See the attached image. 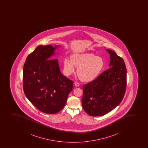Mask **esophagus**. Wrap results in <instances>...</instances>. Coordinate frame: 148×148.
I'll return each mask as SVG.
<instances>
[{
  "instance_id": "esophagus-1",
  "label": "esophagus",
  "mask_w": 148,
  "mask_h": 148,
  "mask_svg": "<svg viewBox=\"0 0 148 148\" xmlns=\"http://www.w3.org/2000/svg\"><path fill=\"white\" fill-rule=\"evenodd\" d=\"M75 86L78 87L79 86V83H78V82H75Z\"/></svg>"
}]
</instances>
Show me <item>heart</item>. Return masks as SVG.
<instances>
[{
	"instance_id": "obj_1",
	"label": "heart",
	"mask_w": 148,
	"mask_h": 148,
	"mask_svg": "<svg viewBox=\"0 0 148 148\" xmlns=\"http://www.w3.org/2000/svg\"><path fill=\"white\" fill-rule=\"evenodd\" d=\"M64 70L66 75H70L77 68V74L84 82H91L98 77L105 66V61L101 56H95L93 53L76 54L71 59L65 58L63 62Z\"/></svg>"
}]
</instances>
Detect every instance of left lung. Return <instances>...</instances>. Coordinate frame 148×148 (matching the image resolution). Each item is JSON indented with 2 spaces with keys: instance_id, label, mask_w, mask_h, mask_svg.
Returning a JSON list of instances; mask_svg holds the SVG:
<instances>
[{
  "instance_id": "8db88e82",
  "label": "left lung",
  "mask_w": 148,
  "mask_h": 148,
  "mask_svg": "<svg viewBox=\"0 0 148 148\" xmlns=\"http://www.w3.org/2000/svg\"><path fill=\"white\" fill-rule=\"evenodd\" d=\"M106 51L110 55V68L82 87V107L93 116H103L116 108L125 93L127 72L124 61L114 51Z\"/></svg>"
}]
</instances>
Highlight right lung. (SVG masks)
Wrapping results in <instances>:
<instances>
[{"mask_svg":"<svg viewBox=\"0 0 148 148\" xmlns=\"http://www.w3.org/2000/svg\"><path fill=\"white\" fill-rule=\"evenodd\" d=\"M58 47L39 45L27 56L24 66V93L37 109L46 114L61 110L73 87V82L61 73L58 59H52Z\"/></svg>","mask_w":148,"mask_h":148,"instance_id":"add662e5","label":"right lung"}]
</instances>
